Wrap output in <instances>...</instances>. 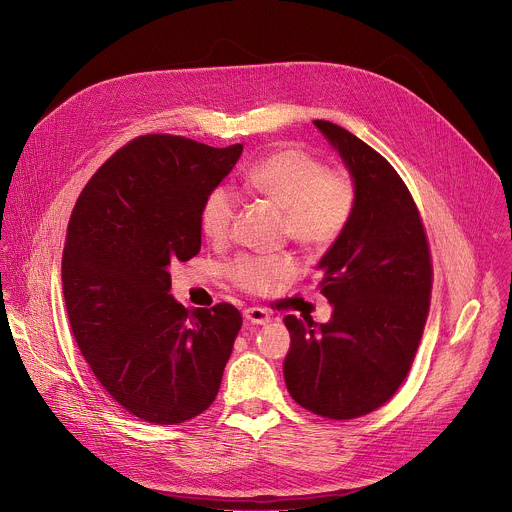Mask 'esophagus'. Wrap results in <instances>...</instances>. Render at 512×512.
Wrapping results in <instances>:
<instances>
[{
  "label": "esophagus",
  "mask_w": 512,
  "mask_h": 512,
  "mask_svg": "<svg viewBox=\"0 0 512 512\" xmlns=\"http://www.w3.org/2000/svg\"><path fill=\"white\" fill-rule=\"evenodd\" d=\"M244 319L252 325H268L272 321V315L264 309H260V306H250V309L244 311Z\"/></svg>",
  "instance_id": "1"
}]
</instances>
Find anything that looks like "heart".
<instances>
[{
    "label": "heart",
    "instance_id": "b5f03b06",
    "mask_svg": "<svg viewBox=\"0 0 512 512\" xmlns=\"http://www.w3.org/2000/svg\"><path fill=\"white\" fill-rule=\"evenodd\" d=\"M246 187L270 199L284 212L286 234L306 250H329L347 230L355 210V185L343 171H329L319 159L296 147H284L246 173ZM238 201L226 189H214L201 208V230L212 240L228 238ZM294 274L284 256H242L232 262L230 278L244 290L270 292Z\"/></svg>",
    "mask_w": 512,
    "mask_h": 512
}]
</instances>
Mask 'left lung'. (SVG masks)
Segmentation results:
<instances>
[{"mask_svg":"<svg viewBox=\"0 0 512 512\" xmlns=\"http://www.w3.org/2000/svg\"><path fill=\"white\" fill-rule=\"evenodd\" d=\"M313 123L351 175L355 210L317 264L331 319L284 317L290 349L282 369L304 410L353 420L383 405L410 371L430 309L432 264L416 203L387 159L339 125Z\"/></svg>","mask_w":512,"mask_h":512,"instance_id":"left-lung-1","label":"left lung"}]
</instances>
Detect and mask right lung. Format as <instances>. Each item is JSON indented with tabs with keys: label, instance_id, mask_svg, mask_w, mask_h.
Returning <instances> with one entry per match:
<instances>
[{
	"label": "right lung",
	"instance_id": "obj_1",
	"mask_svg": "<svg viewBox=\"0 0 512 512\" xmlns=\"http://www.w3.org/2000/svg\"><path fill=\"white\" fill-rule=\"evenodd\" d=\"M242 145L145 135L82 189L62 254L78 349L127 412L173 426L206 412L242 327L236 306L187 311L169 294L173 262L201 248V208Z\"/></svg>",
	"mask_w": 512,
	"mask_h": 512
}]
</instances>
